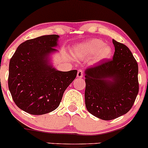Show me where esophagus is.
Segmentation results:
<instances>
[{
    "mask_svg": "<svg viewBox=\"0 0 148 148\" xmlns=\"http://www.w3.org/2000/svg\"><path fill=\"white\" fill-rule=\"evenodd\" d=\"M83 75H84V73H83L82 70H81V69L78 70V71H77V77H78V78H82Z\"/></svg>",
    "mask_w": 148,
    "mask_h": 148,
    "instance_id": "1",
    "label": "esophagus"
}]
</instances>
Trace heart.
Instances as JSON below:
<instances>
[{
    "instance_id": "obj_1",
    "label": "heart",
    "mask_w": 148,
    "mask_h": 148,
    "mask_svg": "<svg viewBox=\"0 0 148 148\" xmlns=\"http://www.w3.org/2000/svg\"><path fill=\"white\" fill-rule=\"evenodd\" d=\"M95 53L98 60L107 59L112 54V49L98 38H93L78 44L74 49V55L76 58L88 57Z\"/></svg>"
}]
</instances>
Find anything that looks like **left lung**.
<instances>
[{
  "instance_id": "1",
  "label": "left lung",
  "mask_w": 148,
  "mask_h": 148,
  "mask_svg": "<svg viewBox=\"0 0 148 148\" xmlns=\"http://www.w3.org/2000/svg\"><path fill=\"white\" fill-rule=\"evenodd\" d=\"M112 59L85 70V105L89 113L111 120L130 110L139 92L138 65L125 44L112 39Z\"/></svg>"
}]
</instances>
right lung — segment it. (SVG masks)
Listing matches in <instances>:
<instances>
[{
    "label": "right lung",
    "mask_w": 148,
    "mask_h": 148,
    "mask_svg": "<svg viewBox=\"0 0 148 148\" xmlns=\"http://www.w3.org/2000/svg\"><path fill=\"white\" fill-rule=\"evenodd\" d=\"M59 36L46 35L24 41L10 60L8 89L15 104L26 112L41 115L59 107L77 70L58 71L49 63L57 51Z\"/></svg>",
    "instance_id": "1"
}]
</instances>
